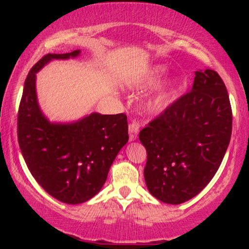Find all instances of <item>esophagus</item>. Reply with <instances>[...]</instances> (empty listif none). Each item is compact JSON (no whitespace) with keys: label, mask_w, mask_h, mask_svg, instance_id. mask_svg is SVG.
Instances as JSON below:
<instances>
[{"label":"esophagus","mask_w":249,"mask_h":249,"mask_svg":"<svg viewBox=\"0 0 249 249\" xmlns=\"http://www.w3.org/2000/svg\"><path fill=\"white\" fill-rule=\"evenodd\" d=\"M128 130H129V139H130V142L136 141V138H137L138 132H139V125L136 124V122H132V124H129Z\"/></svg>","instance_id":"1"}]
</instances>
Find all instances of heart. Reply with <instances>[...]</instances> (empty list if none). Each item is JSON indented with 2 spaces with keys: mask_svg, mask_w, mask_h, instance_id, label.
I'll list each match as a JSON object with an SVG mask.
<instances>
[{
  "mask_svg": "<svg viewBox=\"0 0 249 249\" xmlns=\"http://www.w3.org/2000/svg\"><path fill=\"white\" fill-rule=\"evenodd\" d=\"M166 72H168V68L164 64H155V66L148 68L145 72L131 79L128 85L132 88H137V89H146V88L158 84L165 76ZM173 89H175V80L169 79L155 90H153L145 100L144 104L146 111L148 113L161 112L168 104Z\"/></svg>",
  "mask_w": 249,
  "mask_h": 249,
  "instance_id": "b5f03b06",
  "label": "heart"
}]
</instances>
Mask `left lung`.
Masks as SVG:
<instances>
[{
	"label": "left lung",
	"mask_w": 249,
	"mask_h": 249,
	"mask_svg": "<svg viewBox=\"0 0 249 249\" xmlns=\"http://www.w3.org/2000/svg\"><path fill=\"white\" fill-rule=\"evenodd\" d=\"M232 112L226 85L215 71H195L193 88L139 132L147 152L148 192L178 205L205 188L230 142Z\"/></svg>",
	"instance_id": "8db88e82"
}]
</instances>
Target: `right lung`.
I'll list each match as a JSON object with an SVG mask.
<instances>
[{
  "label": "right lung",
  "mask_w": 249,
  "mask_h": 249,
  "mask_svg": "<svg viewBox=\"0 0 249 249\" xmlns=\"http://www.w3.org/2000/svg\"><path fill=\"white\" fill-rule=\"evenodd\" d=\"M79 55L80 50H76L43 56L27 76L18 113L19 146L30 173L51 196L72 205L87 202L100 192L129 139L124 113L93 112L72 122H52L43 113L36 73L52 60Z\"/></svg>",
  "instance_id": "obj_1"
}]
</instances>
